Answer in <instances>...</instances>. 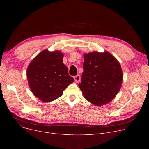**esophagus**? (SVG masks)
<instances>
[{
	"instance_id": "34e87169",
	"label": "esophagus",
	"mask_w": 149,
	"mask_h": 149,
	"mask_svg": "<svg viewBox=\"0 0 149 149\" xmlns=\"http://www.w3.org/2000/svg\"><path fill=\"white\" fill-rule=\"evenodd\" d=\"M74 79L75 81V82H79L80 81V79H81V77L80 76V75H75L74 77Z\"/></svg>"
}]
</instances>
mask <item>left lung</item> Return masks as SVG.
<instances>
[{"label":"left lung","mask_w":149,"mask_h":149,"mask_svg":"<svg viewBox=\"0 0 149 149\" xmlns=\"http://www.w3.org/2000/svg\"><path fill=\"white\" fill-rule=\"evenodd\" d=\"M79 86L86 100L99 106L112 101L121 87L123 74L118 61L109 52L84 54Z\"/></svg>","instance_id":"obj_1"}]
</instances>
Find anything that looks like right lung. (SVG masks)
I'll return each instance as SVG.
<instances>
[{"label": "right lung", "instance_id": "obj_1", "mask_svg": "<svg viewBox=\"0 0 149 149\" xmlns=\"http://www.w3.org/2000/svg\"><path fill=\"white\" fill-rule=\"evenodd\" d=\"M60 51L45 49L31 61L27 68L29 86L34 96L43 102L60 97L69 84L74 81L63 63Z\"/></svg>", "mask_w": 149, "mask_h": 149}]
</instances>
